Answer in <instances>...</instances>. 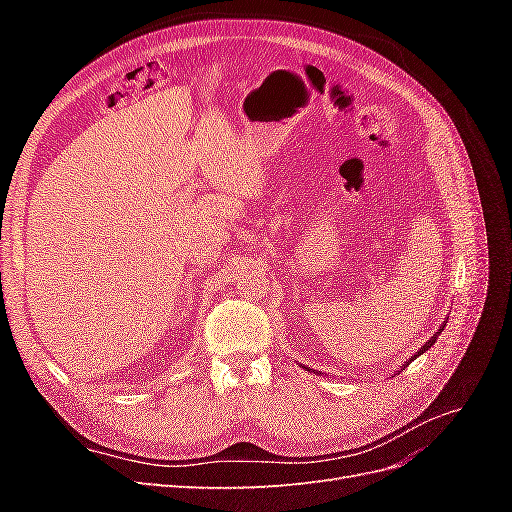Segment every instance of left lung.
I'll return each instance as SVG.
<instances>
[{"instance_id": "1", "label": "left lung", "mask_w": 512, "mask_h": 512, "mask_svg": "<svg viewBox=\"0 0 512 512\" xmlns=\"http://www.w3.org/2000/svg\"><path fill=\"white\" fill-rule=\"evenodd\" d=\"M444 327H446V320H444V322H442V327H440V329H438V331H436V333H433V337H429V339H427V342H425V344H423V348H421V350H418V352H416V354H414V356H412V359H416V356H421V354H423V352H427V350H429V348H431V346H433V344H436V339H438V335H440V333H442V331H444ZM412 359H410V361H406V363H404V365H401V369H404V367H408V365H410V363H412ZM303 369H305V371H312V369H309V367H303ZM314 374H316V369H314Z\"/></svg>"}]
</instances>
